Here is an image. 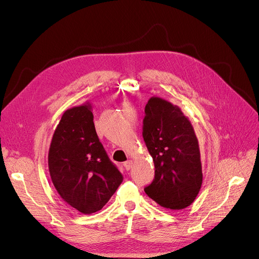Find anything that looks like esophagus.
Returning a JSON list of instances; mask_svg holds the SVG:
<instances>
[{
    "label": "esophagus",
    "instance_id": "obj_1",
    "mask_svg": "<svg viewBox=\"0 0 259 259\" xmlns=\"http://www.w3.org/2000/svg\"><path fill=\"white\" fill-rule=\"evenodd\" d=\"M123 166L125 167V169H126V170H130V169L132 168V166H133V161H132V160H127V161H125V162L123 163Z\"/></svg>",
    "mask_w": 259,
    "mask_h": 259
}]
</instances>
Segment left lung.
Segmentation results:
<instances>
[{"label":"left lung","mask_w":259,"mask_h":259,"mask_svg":"<svg viewBox=\"0 0 259 259\" xmlns=\"http://www.w3.org/2000/svg\"><path fill=\"white\" fill-rule=\"evenodd\" d=\"M142 136L155 164V179L144 188L160 206L181 210L195 200L203 174L199 141L181 109L159 97L145 105Z\"/></svg>","instance_id":"obj_1"}]
</instances>
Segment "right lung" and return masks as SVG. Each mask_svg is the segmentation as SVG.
<instances>
[{
  "label": "right lung",
  "mask_w": 259,
  "mask_h": 259,
  "mask_svg": "<svg viewBox=\"0 0 259 259\" xmlns=\"http://www.w3.org/2000/svg\"><path fill=\"white\" fill-rule=\"evenodd\" d=\"M91 104L67 110L54 132L48 166L60 197L83 214L102 209L123 177L99 141Z\"/></svg>",
  "instance_id": "1"
}]
</instances>
